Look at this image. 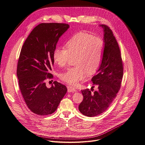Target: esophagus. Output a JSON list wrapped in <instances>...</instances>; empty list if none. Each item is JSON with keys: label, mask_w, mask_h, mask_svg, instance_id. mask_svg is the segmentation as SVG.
<instances>
[{"label": "esophagus", "mask_w": 145, "mask_h": 145, "mask_svg": "<svg viewBox=\"0 0 145 145\" xmlns=\"http://www.w3.org/2000/svg\"><path fill=\"white\" fill-rule=\"evenodd\" d=\"M67 88H68V92H74L76 91V90L73 87H72L71 86H68Z\"/></svg>", "instance_id": "34e87169"}]
</instances>
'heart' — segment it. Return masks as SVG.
<instances>
[{"instance_id": "heart-1", "label": "heart", "mask_w": 145, "mask_h": 145, "mask_svg": "<svg viewBox=\"0 0 145 145\" xmlns=\"http://www.w3.org/2000/svg\"><path fill=\"white\" fill-rule=\"evenodd\" d=\"M66 48H56L53 59L57 65L63 68L67 65L71 58H75V67L60 73L59 77L70 85L77 86L87 78L88 73L92 74L98 69L103 58L104 43L99 37L87 33H79L68 41Z\"/></svg>"}]
</instances>
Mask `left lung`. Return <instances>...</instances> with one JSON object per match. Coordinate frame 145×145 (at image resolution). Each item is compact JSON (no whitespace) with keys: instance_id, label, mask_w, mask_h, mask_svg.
Listing matches in <instances>:
<instances>
[{"instance_id":"8db88e82","label":"left lung","mask_w":145,"mask_h":145,"mask_svg":"<svg viewBox=\"0 0 145 145\" xmlns=\"http://www.w3.org/2000/svg\"><path fill=\"white\" fill-rule=\"evenodd\" d=\"M100 26L104 30V50L97 74L91 80L98 89L93 93L88 89L82 90L83 100L78 106L80 112L89 117L99 115L109 107L120 89L123 73L119 47L112 31L106 25Z\"/></svg>"}]
</instances>
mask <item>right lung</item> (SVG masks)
<instances>
[{
  "label": "right lung",
  "instance_id": "right-lung-1",
  "mask_svg": "<svg viewBox=\"0 0 145 145\" xmlns=\"http://www.w3.org/2000/svg\"><path fill=\"white\" fill-rule=\"evenodd\" d=\"M69 28L65 24H40L30 33L20 51L16 71L19 86L27 106L35 114H53L67 92L66 86L57 81L48 88L45 80L53 77L50 71L53 52Z\"/></svg>",
  "mask_w": 145,
  "mask_h": 145
}]
</instances>
